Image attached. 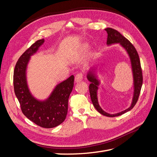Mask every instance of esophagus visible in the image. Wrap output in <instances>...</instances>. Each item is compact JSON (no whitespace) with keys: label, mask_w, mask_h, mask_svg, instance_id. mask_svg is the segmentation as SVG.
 I'll return each instance as SVG.
<instances>
[{"label":"esophagus","mask_w":157,"mask_h":157,"mask_svg":"<svg viewBox=\"0 0 157 157\" xmlns=\"http://www.w3.org/2000/svg\"><path fill=\"white\" fill-rule=\"evenodd\" d=\"M83 78V74L82 73H78L77 75H75V81L76 82H80Z\"/></svg>","instance_id":"obj_1"}]
</instances>
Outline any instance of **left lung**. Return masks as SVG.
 <instances>
[{
	"instance_id": "1",
	"label": "left lung",
	"mask_w": 157,
	"mask_h": 157,
	"mask_svg": "<svg viewBox=\"0 0 157 157\" xmlns=\"http://www.w3.org/2000/svg\"><path fill=\"white\" fill-rule=\"evenodd\" d=\"M105 30L107 33V44L108 46L119 43L120 45L126 50L130 59L133 79H134V95H133L132 102L130 107L120 113H117L116 114H109L104 111L99 105L98 99V86L99 85V81L97 78V76L95 74V69H96L92 67L91 70L88 71L87 74V78L91 82L89 86L90 94L94 107L101 115L109 117H114L120 116L122 114L130 111L135 106L137 101V99H138L142 84H143V76H142V71L139 55L137 54V52L136 51L135 47L118 31L113 29L112 28H106Z\"/></svg>"
}]
</instances>
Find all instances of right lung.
Here are the masks:
<instances>
[{"instance_id":"obj_1","label":"right lung","mask_w":157,"mask_h":157,"mask_svg":"<svg viewBox=\"0 0 157 157\" xmlns=\"http://www.w3.org/2000/svg\"><path fill=\"white\" fill-rule=\"evenodd\" d=\"M44 40L36 41L19 58L13 71L14 92L21 111L36 125L45 128L58 126L66 118L68 100L74 86V76L58 84L50 96L44 101L36 99L31 94L27 82L26 70L31 56L35 54Z\"/></svg>"}]
</instances>
